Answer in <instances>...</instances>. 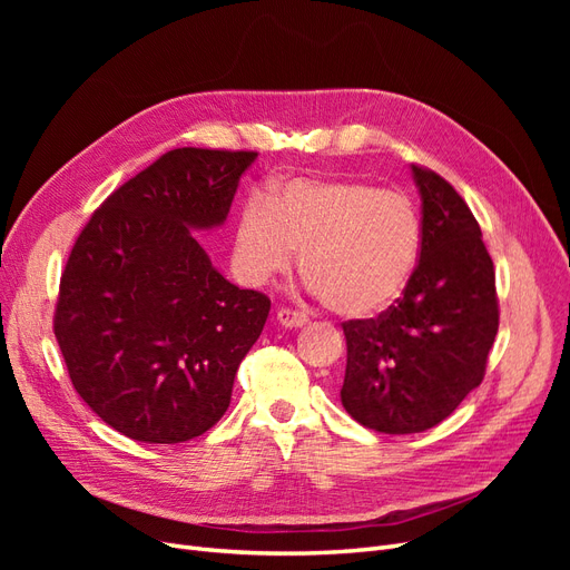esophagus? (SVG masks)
Here are the masks:
<instances>
[{"mask_svg":"<svg viewBox=\"0 0 570 570\" xmlns=\"http://www.w3.org/2000/svg\"><path fill=\"white\" fill-rule=\"evenodd\" d=\"M275 318H278V323L283 327H304L308 323V316L297 312V308H278V314H275Z\"/></svg>","mask_w":570,"mask_h":570,"instance_id":"1","label":"esophagus"}]
</instances>
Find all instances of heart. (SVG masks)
Listing matches in <instances>:
<instances>
[{
  "instance_id": "b5f03b06",
  "label": "heart",
  "mask_w": 570,
  "mask_h": 570,
  "mask_svg": "<svg viewBox=\"0 0 570 570\" xmlns=\"http://www.w3.org/2000/svg\"><path fill=\"white\" fill-rule=\"evenodd\" d=\"M299 249L308 287L342 318H368L402 297L423 249L416 202L364 180L295 178L252 195L235 235L247 283L285 273Z\"/></svg>"
}]
</instances>
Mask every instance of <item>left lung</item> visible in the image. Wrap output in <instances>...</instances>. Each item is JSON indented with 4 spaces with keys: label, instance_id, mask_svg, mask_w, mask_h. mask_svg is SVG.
I'll use <instances>...</instances> for the list:
<instances>
[{
    "label": "left lung",
    "instance_id": "obj_1",
    "mask_svg": "<svg viewBox=\"0 0 570 570\" xmlns=\"http://www.w3.org/2000/svg\"><path fill=\"white\" fill-rule=\"evenodd\" d=\"M423 249L404 295L377 318L342 323L350 416L377 433L438 425L485 375L499 327L494 266L475 216L438 174L411 166Z\"/></svg>",
    "mask_w": 570,
    "mask_h": 570
}]
</instances>
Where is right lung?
Returning <instances> with one entry per match:
<instances>
[{"instance_id":"right-lung-1","label":"right lung","mask_w":570,"mask_h":570,"mask_svg":"<svg viewBox=\"0 0 570 570\" xmlns=\"http://www.w3.org/2000/svg\"><path fill=\"white\" fill-rule=\"evenodd\" d=\"M256 151L183 147L92 214L61 275L55 335L76 392L137 442L214 428L271 299L214 268L193 230L220 228Z\"/></svg>"}]
</instances>
